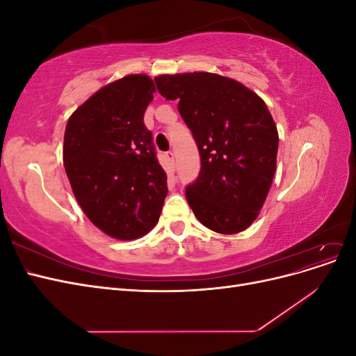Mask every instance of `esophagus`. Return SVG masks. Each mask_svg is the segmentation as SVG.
Wrapping results in <instances>:
<instances>
[{
  "label": "esophagus",
  "instance_id": "1",
  "mask_svg": "<svg viewBox=\"0 0 356 356\" xmlns=\"http://www.w3.org/2000/svg\"><path fill=\"white\" fill-rule=\"evenodd\" d=\"M165 157H166V161H168L169 168H170L172 170H174V169H175V156H174V153L168 152V153L165 154Z\"/></svg>",
  "mask_w": 356,
  "mask_h": 356
}]
</instances>
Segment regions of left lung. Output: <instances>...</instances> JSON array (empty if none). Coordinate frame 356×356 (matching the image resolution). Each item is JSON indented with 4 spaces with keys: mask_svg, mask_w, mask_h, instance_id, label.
I'll return each instance as SVG.
<instances>
[{
    "mask_svg": "<svg viewBox=\"0 0 356 356\" xmlns=\"http://www.w3.org/2000/svg\"><path fill=\"white\" fill-rule=\"evenodd\" d=\"M163 98L193 134L200 172L186 197L213 232L234 234L255 221L276 170L277 129L264 101L239 81L212 72L159 75Z\"/></svg>",
    "mask_w": 356,
    "mask_h": 356,
    "instance_id": "left-lung-1",
    "label": "left lung"
}]
</instances>
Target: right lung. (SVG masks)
Wrapping results in <instances>:
<instances>
[{
    "label": "right lung",
    "instance_id": "add662e5",
    "mask_svg": "<svg viewBox=\"0 0 356 356\" xmlns=\"http://www.w3.org/2000/svg\"><path fill=\"white\" fill-rule=\"evenodd\" d=\"M153 80L132 74L104 86L72 113L63 166L88 218L114 239L132 241L159 221L168 195L144 113Z\"/></svg>",
    "mask_w": 356,
    "mask_h": 356
}]
</instances>
